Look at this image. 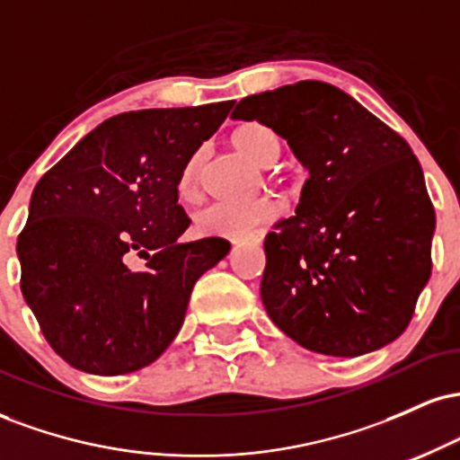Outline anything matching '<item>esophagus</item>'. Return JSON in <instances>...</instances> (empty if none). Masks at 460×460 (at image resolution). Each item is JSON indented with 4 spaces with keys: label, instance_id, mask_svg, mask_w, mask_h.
<instances>
[{
    "label": "esophagus",
    "instance_id": "esophagus-1",
    "mask_svg": "<svg viewBox=\"0 0 460 460\" xmlns=\"http://www.w3.org/2000/svg\"><path fill=\"white\" fill-rule=\"evenodd\" d=\"M261 240H263V234H252V235H248V237H242V240H234V246L248 244V242H251V244H260Z\"/></svg>",
    "mask_w": 460,
    "mask_h": 460
}]
</instances>
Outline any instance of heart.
I'll list each match as a JSON object with an SVG mask.
<instances>
[{
    "label": "heart",
    "instance_id": "obj_1",
    "mask_svg": "<svg viewBox=\"0 0 460 460\" xmlns=\"http://www.w3.org/2000/svg\"><path fill=\"white\" fill-rule=\"evenodd\" d=\"M235 146L246 153L252 162L261 166H270L277 162L281 153V140L277 131L263 123H244L235 129L234 134ZM205 146H199L192 155L188 157L177 177V192L183 199H194L200 188V171H203ZM281 214V203L272 197H261L255 200H244V203H234V200H214L205 205L194 216V226L200 235L208 237H246L252 229L274 220Z\"/></svg>",
    "mask_w": 460,
    "mask_h": 460
}]
</instances>
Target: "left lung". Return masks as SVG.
Segmentation results:
<instances>
[{
    "label": "left lung",
    "mask_w": 460,
    "mask_h": 460,
    "mask_svg": "<svg viewBox=\"0 0 460 460\" xmlns=\"http://www.w3.org/2000/svg\"><path fill=\"white\" fill-rule=\"evenodd\" d=\"M307 166L296 216L263 242L261 300L307 350L358 357L409 326L432 270L435 208L398 131L350 94L305 79L242 99Z\"/></svg>",
    "instance_id": "obj_1"
}]
</instances>
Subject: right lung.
Listing matches in <instances>:
<instances>
[{
  "label": "right lung",
  "mask_w": 460,
  "mask_h": 460,
  "mask_svg": "<svg viewBox=\"0 0 460 460\" xmlns=\"http://www.w3.org/2000/svg\"><path fill=\"white\" fill-rule=\"evenodd\" d=\"M234 103L116 114L36 183L17 237L21 292L68 366L136 372L175 340L194 283L229 252L223 237L179 242L190 218L177 177ZM134 254L142 273L127 266Z\"/></svg>",
  "instance_id": "add662e5"
}]
</instances>
